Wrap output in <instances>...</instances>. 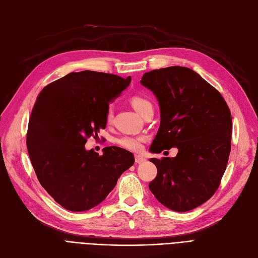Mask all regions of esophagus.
Masks as SVG:
<instances>
[{"label": "esophagus", "mask_w": 258, "mask_h": 258, "mask_svg": "<svg viewBox=\"0 0 258 258\" xmlns=\"http://www.w3.org/2000/svg\"><path fill=\"white\" fill-rule=\"evenodd\" d=\"M135 161H136V163L141 164V163H143V162L146 161V159L141 157V156H136V157H135Z\"/></svg>", "instance_id": "esophagus-1"}]
</instances>
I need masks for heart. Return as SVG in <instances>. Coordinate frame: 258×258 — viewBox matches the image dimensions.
Returning a JSON list of instances; mask_svg holds the SVG:
<instances>
[{
	"label": "heart",
	"mask_w": 258,
	"mask_h": 258,
	"mask_svg": "<svg viewBox=\"0 0 258 258\" xmlns=\"http://www.w3.org/2000/svg\"><path fill=\"white\" fill-rule=\"evenodd\" d=\"M131 103L135 110L137 111L138 114L143 116L148 110H153V103L151 100H148L147 98L143 96H133L131 98ZM114 115V110L113 106L110 105L107 107L106 114H105V119L106 122H111L113 119ZM145 137H136V136H121L116 139V144L124 150L135 152V153H139L142 151L143 144L145 142Z\"/></svg>",
	"instance_id": "obj_1"
}]
</instances>
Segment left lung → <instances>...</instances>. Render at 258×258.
<instances>
[{
    "label": "left lung",
    "instance_id": "left-lung-1",
    "mask_svg": "<svg viewBox=\"0 0 258 258\" xmlns=\"http://www.w3.org/2000/svg\"><path fill=\"white\" fill-rule=\"evenodd\" d=\"M161 110L152 153L177 147L174 158H152L157 177L151 191L165 207L185 212L218 190L231 151L232 118L222 94L189 68L172 66L144 73Z\"/></svg>",
    "mask_w": 258,
    "mask_h": 258
}]
</instances>
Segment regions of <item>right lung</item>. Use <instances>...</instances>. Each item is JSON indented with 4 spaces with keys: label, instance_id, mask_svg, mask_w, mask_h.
Masks as SVG:
<instances>
[{
    "label": "right lung",
    "instance_id": "obj_1",
    "mask_svg": "<svg viewBox=\"0 0 258 258\" xmlns=\"http://www.w3.org/2000/svg\"><path fill=\"white\" fill-rule=\"evenodd\" d=\"M130 83L131 77L87 70L69 73L38 94L27 150L40 185L64 209L98 205L134 164V155L121 147H104L102 156L85 148L88 138L105 128L108 104Z\"/></svg>",
    "mask_w": 258,
    "mask_h": 258
}]
</instances>
